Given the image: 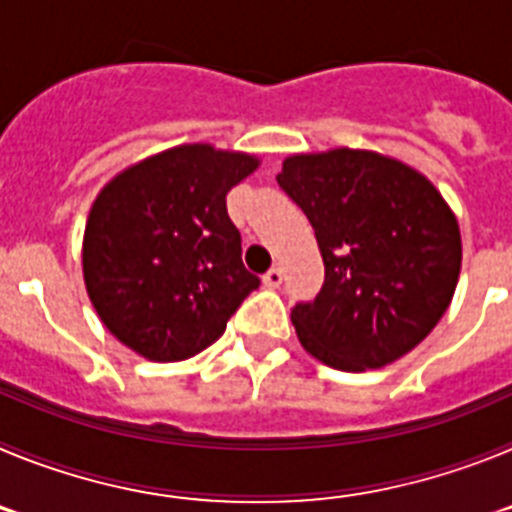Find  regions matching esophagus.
Instances as JSON below:
<instances>
[{
  "instance_id": "1",
  "label": "esophagus",
  "mask_w": 512,
  "mask_h": 512,
  "mask_svg": "<svg viewBox=\"0 0 512 512\" xmlns=\"http://www.w3.org/2000/svg\"><path fill=\"white\" fill-rule=\"evenodd\" d=\"M261 279H264V284L269 289H277L279 284H282V279H284V271L279 269V266H271V269L266 271V274Z\"/></svg>"
}]
</instances>
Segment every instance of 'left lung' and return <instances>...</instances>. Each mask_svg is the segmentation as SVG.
Wrapping results in <instances>:
<instances>
[{"instance_id": "8db88e82", "label": "left lung", "mask_w": 512, "mask_h": 512, "mask_svg": "<svg viewBox=\"0 0 512 512\" xmlns=\"http://www.w3.org/2000/svg\"><path fill=\"white\" fill-rule=\"evenodd\" d=\"M277 182L318 238L325 282L292 310L307 354L341 372L379 369L449 310L461 271L456 215L413 166L333 148L284 158Z\"/></svg>"}]
</instances>
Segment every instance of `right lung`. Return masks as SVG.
Returning <instances> with one entry per match:
<instances>
[{
	"mask_svg": "<svg viewBox=\"0 0 512 512\" xmlns=\"http://www.w3.org/2000/svg\"><path fill=\"white\" fill-rule=\"evenodd\" d=\"M259 158L184 143L104 184L84 228L81 266L104 328L148 361H184L225 333L259 287L243 266L225 194Z\"/></svg>",
	"mask_w": 512,
	"mask_h": 512,
	"instance_id": "add662e5",
	"label": "right lung"
}]
</instances>
